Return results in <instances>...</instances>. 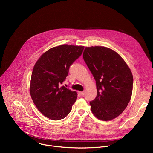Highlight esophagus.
Listing matches in <instances>:
<instances>
[{"instance_id":"34e87169","label":"esophagus","mask_w":153,"mask_h":153,"mask_svg":"<svg viewBox=\"0 0 153 153\" xmlns=\"http://www.w3.org/2000/svg\"><path fill=\"white\" fill-rule=\"evenodd\" d=\"M79 93L81 96H84L85 94V91H79Z\"/></svg>"}]
</instances>
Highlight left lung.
I'll return each mask as SVG.
<instances>
[{
	"label": "left lung",
	"instance_id": "1",
	"mask_svg": "<svg viewBox=\"0 0 153 153\" xmlns=\"http://www.w3.org/2000/svg\"><path fill=\"white\" fill-rule=\"evenodd\" d=\"M83 58L96 84L97 96L90 102L94 115L103 121L119 116L132 94L133 75L124 59L107 47H85Z\"/></svg>",
	"mask_w": 153,
	"mask_h": 153
}]
</instances>
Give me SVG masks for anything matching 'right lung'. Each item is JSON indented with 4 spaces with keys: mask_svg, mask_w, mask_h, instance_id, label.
<instances>
[{
    "mask_svg": "<svg viewBox=\"0 0 153 153\" xmlns=\"http://www.w3.org/2000/svg\"><path fill=\"white\" fill-rule=\"evenodd\" d=\"M84 48L61 45L47 50L36 62L31 76L30 94L35 106L45 117L60 120L71 112L78 94L60 85Z\"/></svg>",
    "mask_w": 153,
    "mask_h": 153,
    "instance_id": "1",
    "label": "right lung"
}]
</instances>
